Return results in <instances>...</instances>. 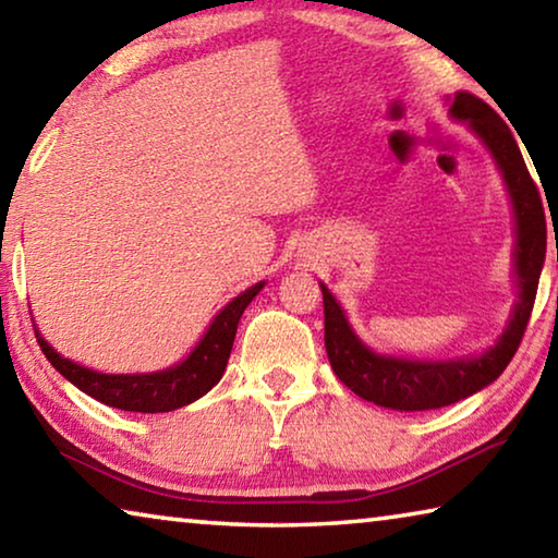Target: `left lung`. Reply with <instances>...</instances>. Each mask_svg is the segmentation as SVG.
<instances>
[{
    "mask_svg": "<svg viewBox=\"0 0 558 558\" xmlns=\"http://www.w3.org/2000/svg\"><path fill=\"white\" fill-rule=\"evenodd\" d=\"M448 112L450 118L468 122L502 172L514 209L517 302L505 332L487 352L450 362H426L372 352L349 327L332 292L319 282L325 302V347L337 379L364 401L393 411H430L458 403L485 389L507 369L532 317L546 256V219L539 189L529 174L512 130L485 100L468 90H458L448 98Z\"/></svg>",
    "mask_w": 558,
    "mask_h": 558,
    "instance_id": "1",
    "label": "left lung"
}]
</instances>
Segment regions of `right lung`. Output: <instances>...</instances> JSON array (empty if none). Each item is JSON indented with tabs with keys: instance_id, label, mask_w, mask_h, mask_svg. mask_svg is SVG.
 <instances>
[{
	"instance_id": "1",
	"label": "right lung",
	"mask_w": 558,
	"mask_h": 558,
	"mask_svg": "<svg viewBox=\"0 0 558 558\" xmlns=\"http://www.w3.org/2000/svg\"><path fill=\"white\" fill-rule=\"evenodd\" d=\"M263 286H266V282H256L253 288L241 292L239 298H233L229 305L214 317V323L206 329V335L199 339V344L189 352L184 362L169 366V369L162 372L100 374L61 356L39 335V329L34 327L36 342H39L41 352L53 364V369L63 374L73 386H78L83 393H88L90 399L120 411L167 413L202 399L204 393H209L214 386L221 381L226 364H229L231 356L239 319Z\"/></svg>"
}]
</instances>
